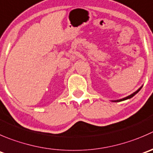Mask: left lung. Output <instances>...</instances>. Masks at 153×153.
Listing matches in <instances>:
<instances>
[{
	"mask_svg": "<svg viewBox=\"0 0 153 153\" xmlns=\"http://www.w3.org/2000/svg\"><path fill=\"white\" fill-rule=\"evenodd\" d=\"M141 88H142V87H140V88L138 89V90H136V91L134 92V93H133L132 94L129 95V96H126V97L123 98V99H118V100H112V102H122V101H125V100H126V99H131V97H133V96H134V95H136V94H137V93H138L139 91H140V89H141Z\"/></svg>",
	"mask_w": 153,
	"mask_h": 153,
	"instance_id": "1",
	"label": "left lung"
}]
</instances>
